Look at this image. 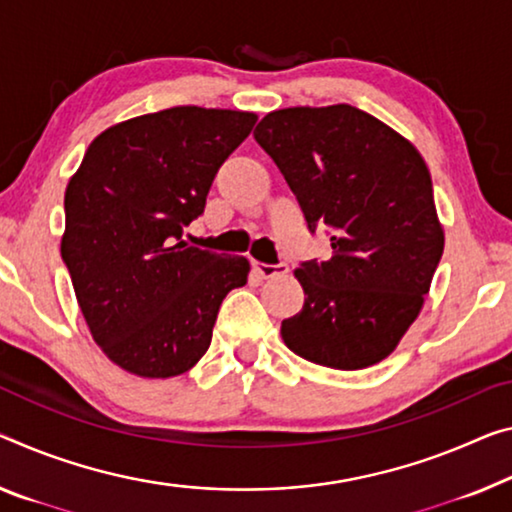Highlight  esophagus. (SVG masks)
Instances as JSON below:
<instances>
[{
    "mask_svg": "<svg viewBox=\"0 0 512 512\" xmlns=\"http://www.w3.org/2000/svg\"><path fill=\"white\" fill-rule=\"evenodd\" d=\"M251 267H254V272L261 279H274V277H283V274H288V265H283V263L267 265V263L254 261V263H251Z\"/></svg>",
    "mask_w": 512,
    "mask_h": 512,
    "instance_id": "1",
    "label": "esophagus"
}]
</instances>
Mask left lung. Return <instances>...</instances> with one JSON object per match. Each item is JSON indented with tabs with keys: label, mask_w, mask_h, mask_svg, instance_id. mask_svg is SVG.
<instances>
[{
	"label": "left lung",
	"mask_w": 512,
	"mask_h": 512,
	"mask_svg": "<svg viewBox=\"0 0 512 512\" xmlns=\"http://www.w3.org/2000/svg\"><path fill=\"white\" fill-rule=\"evenodd\" d=\"M254 137L309 229H332V258L295 270L304 306L281 322L283 343L338 371L380 364L419 318L444 254L426 160L352 105L277 109Z\"/></svg>",
	"instance_id": "left-lung-1"
}]
</instances>
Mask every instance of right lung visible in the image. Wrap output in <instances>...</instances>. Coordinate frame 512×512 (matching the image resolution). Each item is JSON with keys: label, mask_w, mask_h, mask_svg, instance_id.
I'll return each instance as SVG.
<instances>
[{"label": "right lung", "mask_w": 512, "mask_h": 512, "mask_svg": "<svg viewBox=\"0 0 512 512\" xmlns=\"http://www.w3.org/2000/svg\"><path fill=\"white\" fill-rule=\"evenodd\" d=\"M256 119L196 105L135 116L100 132L70 176L61 258L93 341L123 371H190L224 297L247 283L245 256L187 247L180 235Z\"/></svg>", "instance_id": "1"}]
</instances>
